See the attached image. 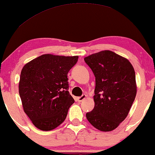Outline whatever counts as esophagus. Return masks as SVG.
I'll list each match as a JSON object with an SVG mask.
<instances>
[{"instance_id": "34e87169", "label": "esophagus", "mask_w": 155, "mask_h": 155, "mask_svg": "<svg viewBox=\"0 0 155 155\" xmlns=\"http://www.w3.org/2000/svg\"><path fill=\"white\" fill-rule=\"evenodd\" d=\"M86 95H85V94H83V95H82L81 96H79V97H78V101H83V99H85V98H86Z\"/></svg>"}]
</instances>
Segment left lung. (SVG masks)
<instances>
[{
    "mask_svg": "<svg viewBox=\"0 0 155 155\" xmlns=\"http://www.w3.org/2000/svg\"><path fill=\"white\" fill-rule=\"evenodd\" d=\"M85 62L96 78L94 108L86 117L101 131L117 128L128 115L136 95V74L130 61L111 51L87 56Z\"/></svg>",
    "mask_w": 155,
    "mask_h": 155,
    "instance_id": "1",
    "label": "left lung"
}]
</instances>
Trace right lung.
<instances>
[{"mask_svg": "<svg viewBox=\"0 0 155 155\" xmlns=\"http://www.w3.org/2000/svg\"><path fill=\"white\" fill-rule=\"evenodd\" d=\"M78 56L43 54L24 66L19 93L25 112L36 128L51 130L64 121L74 100L68 91L67 74Z\"/></svg>", "mask_w": 155, "mask_h": 155, "instance_id": "1", "label": "right lung"}]
</instances>
